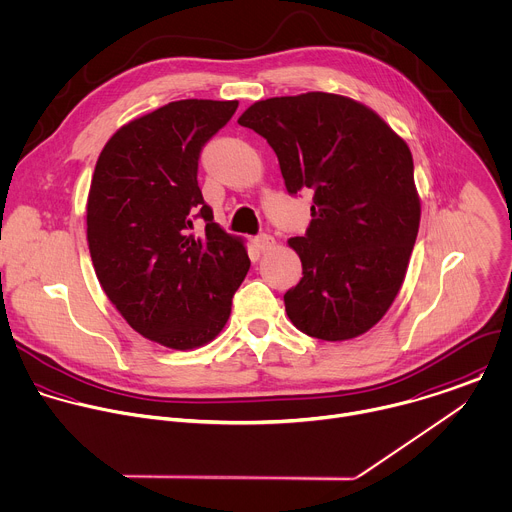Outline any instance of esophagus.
I'll list each match as a JSON object with an SVG mask.
<instances>
[{
  "mask_svg": "<svg viewBox=\"0 0 512 512\" xmlns=\"http://www.w3.org/2000/svg\"><path fill=\"white\" fill-rule=\"evenodd\" d=\"M254 242H256V246H258V250H262V252L272 250L274 244H276V240H274L270 234H260Z\"/></svg>",
  "mask_w": 512,
  "mask_h": 512,
  "instance_id": "1",
  "label": "esophagus"
}]
</instances>
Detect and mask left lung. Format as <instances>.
<instances>
[{
    "instance_id": "obj_1",
    "label": "left lung",
    "mask_w": 512,
    "mask_h": 512,
    "mask_svg": "<svg viewBox=\"0 0 512 512\" xmlns=\"http://www.w3.org/2000/svg\"><path fill=\"white\" fill-rule=\"evenodd\" d=\"M238 124L272 146L290 194L314 190L304 236L288 240L302 278L284 294L292 324L342 342L392 306L420 224L408 144L368 106L308 92L252 104Z\"/></svg>"
}]
</instances>
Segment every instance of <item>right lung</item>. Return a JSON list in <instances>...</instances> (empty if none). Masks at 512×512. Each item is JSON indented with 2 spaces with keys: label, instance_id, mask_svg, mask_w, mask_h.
<instances>
[{
  "label": "right lung",
  "instance_id": "1",
  "mask_svg": "<svg viewBox=\"0 0 512 512\" xmlns=\"http://www.w3.org/2000/svg\"><path fill=\"white\" fill-rule=\"evenodd\" d=\"M236 100H178L124 124L104 146L88 194L96 276L126 322L174 350L214 340L248 274L244 238L214 222L198 188L202 146ZM207 222L191 234L193 218Z\"/></svg>",
  "mask_w": 512,
  "mask_h": 512
}]
</instances>
